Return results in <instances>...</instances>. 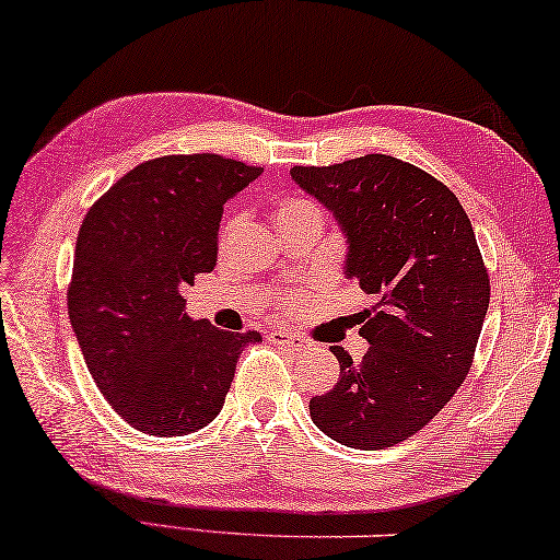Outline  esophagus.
Wrapping results in <instances>:
<instances>
[{"label": "esophagus", "mask_w": 560, "mask_h": 560, "mask_svg": "<svg viewBox=\"0 0 560 560\" xmlns=\"http://www.w3.org/2000/svg\"><path fill=\"white\" fill-rule=\"evenodd\" d=\"M270 342L275 346H285L295 352H303L310 348V342L303 338V335H295V332H288V330H272L270 332Z\"/></svg>", "instance_id": "obj_1"}]
</instances>
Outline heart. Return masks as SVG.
Instances as JSON below:
<instances>
[{
  "label": "heart",
  "instance_id": "1",
  "mask_svg": "<svg viewBox=\"0 0 560 560\" xmlns=\"http://www.w3.org/2000/svg\"><path fill=\"white\" fill-rule=\"evenodd\" d=\"M298 214H320V208H317L315 202L305 200V197H288V200H282L278 205V222L288 218H298Z\"/></svg>",
  "mask_w": 560,
  "mask_h": 560
}]
</instances>
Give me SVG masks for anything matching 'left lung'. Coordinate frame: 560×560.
Segmentation results:
<instances>
[{"mask_svg": "<svg viewBox=\"0 0 560 560\" xmlns=\"http://www.w3.org/2000/svg\"><path fill=\"white\" fill-rule=\"evenodd\" d=\"M348 240L346 278L375 307L358 313L370 342L360 363L340 346L338 385L310 418L348 448L381 451L423 430L466 381L490 303L466 210L448 187L390 154L292 167Z\"/></svg>", "mask_w": 560, "mask_h": 560, "instance_id": "left-lung-1", "label": "left lung"}]
</instances>
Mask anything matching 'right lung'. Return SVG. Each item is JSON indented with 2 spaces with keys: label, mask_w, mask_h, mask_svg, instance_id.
<instances>
[{
  "label": "right lung",
  "mask_w": 560,
  "mask_h": 560,
  "mask_svg": "<svg viewBox=\"0 0 560 560\" xmlns=\"http://www.w3.org/2000/svg\"><path fill=\"white\" fill-rule=\"evenodd\" d=\"M260 175L220 154H167L117 179L82 222L70 323L100 393L142 433L212 423L240 352L262 340L192 320L183 298L218 262L222 205Z\"/></svg>",
  "instance_id": "add662e5"
}]
</instances>
